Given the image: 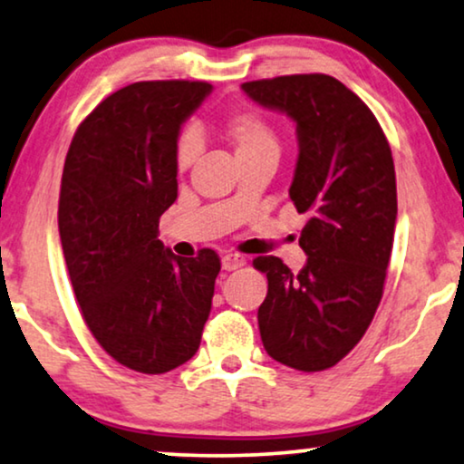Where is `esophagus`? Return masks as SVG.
Wrapping results in <instances>:
<instances>
[{"instance_id":"34e87169","label":"esophagus","mask_w":464,"mask_h":464,"mask_svg":"<svg viewBox=\"0 0 464 464\" xmlns=\"http://www.w3.org/2000/svg\"><path fill=\"white\" fill-rule=\"evenodd\" d=\"M245 264H246V259L243 256H238V253H227V256L221 257V268H224L226 272L243 268Z\"/></svg>"}]
</instances>
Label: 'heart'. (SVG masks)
I'll return each instance as SVG.
<instances>
[{
    "label": "heart",
    "instance_id": "1",
    "mask_svg": "<svg viewBox=\"0 0 464 464\" xmlns=\"http://www.w3.org/2000/svg\"><path fill=\"white\" fill-rule=\"evenodd\" d=\"M224 132L237 148V156L251 158L262 154H276L281 150V141L278 135L268 120H266L259 111L243 110L234 111L224 120ZM198 137L194 130L179 132L175 141V167L179 170H186L189 164L198 156Z\"/></svg>",
    "mask_w": 464,
    "mask_h": 464
}]
</instances>
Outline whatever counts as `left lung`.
<instances>
[{
  "label": "left lung",
  "mask_w": 464,
  "mask_h": 464,
  "mask_svg": "<svg viewBox=\"0 0 464 464\" xmlns=\"http://www.w3.org/2000/svg\"><path fill=\"white\" fill-rule=\"evenodd\" d=\"M243 91L295 122L289 196L308 215L297 275L275 256L253 259L268 278L259 334L278 363L327 370L359 344L382 300L397 221L391 145L370 107L332 75H281Z\"/></svg>",
  "instance_id": "obj_1"
}]
</instances>
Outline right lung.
<instances>
[{
    "label": "right lung",
    "mask_w": 464,
    "mask_h": 464,
    "mask_svg": "<svg viewBox=\"0 0 464 464\" xmlns=\"http://www.w3.org/2000/svg\"><path fill=\"white\" fill-rule=\"evenodd\" d=\"M213 91L207 82H135L75 130L59 196V234L88 329L120 365L167 373L198 351L219 257H177L158 240L177 198L175 141Z\"/></svg>",
    "instance_id": "add662e5"
}]
</instances>
